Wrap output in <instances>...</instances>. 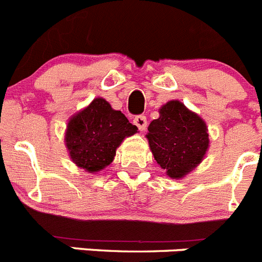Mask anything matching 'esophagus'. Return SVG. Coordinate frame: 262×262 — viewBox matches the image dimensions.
<instances>
[{
  "label": "esophagus",
  "mask_w": 262,
  "mask_h": 262,
  "mask_svg": "<svg viewBox=\"0 0 262 262\" xmlns=\"http://www.w3.org/2000/svg\"><path fill=\"white\" fill-rule=\"evenodd\" d=\"M134 124H135L140 131H144V129L147 128V118H145V115H138V117L134 118Z\"/></svg>",
  "instance_id": "esophagus-1"
}]
</instances>
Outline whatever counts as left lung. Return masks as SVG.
Wrapping results in <instances>:
<instances>
[{
    "label": "left lung",
    "mask_w": 262,
    "mask_h": 262,
    "mask_svg": "<svg viewBox=\"0 0 262 262\" xmlns=\"http://www.w3.org/2000/svg\"><path fill=\"white\" fill-rule=\"evenodd\" d=\"M148 143L155 160L170 178H182L205 157L209 134L205 120L180 101H169L148 127Z\"/></svg>",
    "instance_id": "8db88e82"
}]
</instances>
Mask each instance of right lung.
<instances>
[{
	"label": "right lung",
	"instance_id": "obj_1",
	"mask_svg": "<svg viewBox=\"0 0 262 262\" xmlns=\"http://www.w3.org/2000/svg\"><path fill=\"white\" fill-rule=\"evenodd\" d=\"M135 133L138 127L129 123L124 114L103 98H96L69 119L66 144L72 161L94 173L110 165L123 139Z\"/></svg>",
	"mask_w": 262,
	"mask_h": 262
}]
</instances>
